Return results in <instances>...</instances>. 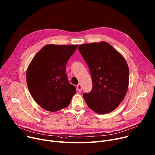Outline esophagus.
Masks as SVG:
<instances>
[{
	"label": "esophagus",
	"instance_id": "34e87169",
	"mask_svg": "<svg viewBox=\"0 0 155 155\" xmlns=\"http://www.w3.org/2000/svg\"><path fill=\"white\" fill-rule=\"evenodd\" d=\"M77 89H78V91H81V90H82V86H81V85L80 84H78V86H77Z\"/></svg>",
	"mask_w": 155,
	"mask_h": 155
}]
</instances>
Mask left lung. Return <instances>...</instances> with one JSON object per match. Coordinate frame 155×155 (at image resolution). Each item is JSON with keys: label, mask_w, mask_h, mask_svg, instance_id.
Segmentation results:
<instances>
[{"label": "left lung", "mask_w": 155, "mask_h": 155, "mask_svg": "<svg viewBox=\"0 0 155 155\" xmlns=\"http://www.w3.org/2000/svg\"><path fill=\"white\" fill-rule=\"evenodd\" d=\"M78 50L86 62L92 89L83 94L89 107L99 114L115 110L124 99L129 69L124 58L107 42L81 45Z\"/></svg>", "instance_id": "left-lung-1"}]
</instances>
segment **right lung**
Returning <instances> with one entry per match:
<instances>
[{"instance_id": "right-lung-1", "label": "right lung", "mask_w": 155, "mask_h": 155, "mask_svg": "<svg viewBox=\"0 0 155 155\" xmlns=\"http://www.w3.org/2000/svg\"><path fill=\"white\" fill-rule=\"evenodd\" d=\"M78 45H47L37 53L27 71V83L34 100L48 111L69 104L76 94L66 73V66Z\"/></svg>"}]
</instances>
